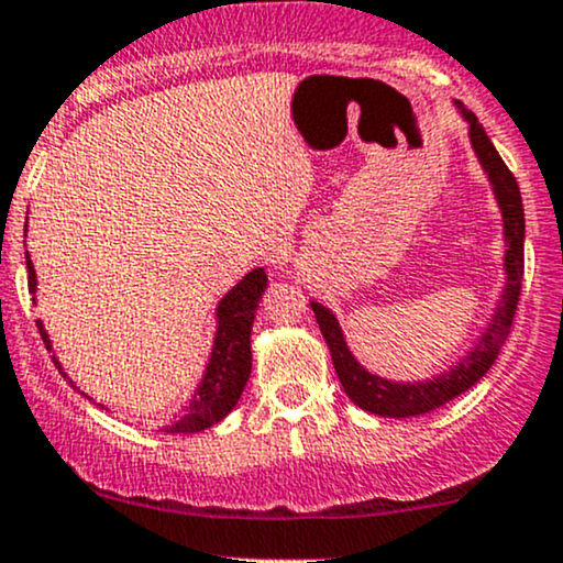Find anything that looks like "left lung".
<instances>
[{
	"instance_id": "obj_1",
	"label": "left lung",
	"mask_w": 563,
	"mask_h": 563,
	"mask_svg": "<svg viewBox=\"0 0 563 563\" xmlns=\"http://www.w3.org/2000/svg\"><path fill=\"white\" fill-rule=\"evenodd\" d=\"M455 110L468 123V142H472L474 155H477L482 170H485L487 181L493 187L495 202H498L500 218H504L506 242L504 292H500L498 306H495L490 321H487L479 340L474 342V347L455 366L432 376V379L393 382L363 368L355 361V355L350 353L336 316L327 306H321V302H310L323 340L329 345V353H332L334 372L340 376L347 398L358 408H363V411L385 416V419H408V416L429 413L477 385L482 376L493 368L508 332H511L514 313H517V302L521 295V276H525V208H521L519 184L511 170L506 168V163L500 161L498 150L493 147L490 136L485 134L477 115L472 110H466L461 102H455Z\"/></svg>"
}]
</instances>
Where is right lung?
<instances>
[{
	"label": "right lung",
	"instance_id": "1",
	"mask_svg": "<svg viewBox=\"0 0 563 563\" xmlns=\"http://www.w3.org/2000/svg\"><path fill=\"white\" fill-rule=\"evenodd\" d=\"M25 266H29V289L36 295V271L29 253H25ZM268 276L263 268H253L250 274H244L240 284L229 289L223 295V300L216 308V336H213V350H210L208 366H205L202 382L197 385L195 395H191L189 406H184V411L174 424H168L163 432L168 434H195L202 429L218 424L221 419H227L231 408L236 406L247 385L250 372H253V350H250V332H253L255 310L261 302V295L266 292ZM36 300V297H33ZM38 332H42L46 350H52L49 334L44 332L42 321H38ZM55 366L63 372L59 361L52 355ZM65 379L68 374L63 372ZM73 385V382H70ZM86 395V393H84Z\"/></svg>",
	"mask_w": 563,
	"mask_h": 563
}]
</instances>
